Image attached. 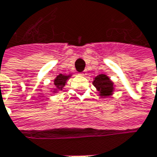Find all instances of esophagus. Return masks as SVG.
Wrapping results in <instances>:
<instances>
[{"instance_id": "34e87169", "label": "esophagus", "mask_w": 157, "mask_h": 157, "mask_svg": "<svg viewBox=\"0 0 157 157\" xmlns=\"http://www.w3.org/2000/svg\"><path fill=\"white\" fill-rule=\"evenodd\" d=\"M86 74H87V73H86V71H82L81 73H80V75L81 76H86Z\"/></svg>"}]
</instances>
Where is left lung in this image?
Returning a JSON list of instances; mask_svg holds the SVG:
<instances>
[{
	"label": "left lung",
	"instance_id": "obj_1",
	"mask_svg": "<svg viewBox=\"0 0 157 157\" xmlns=\"http://www.w3.org/2000/svg\"><path fill=\"white\" fill-rule=\"evenodd\" d=\"M93 85L96 87L97 91L100 93V96L102 98L110 97L113 94L114 85L109 77L105 74H100L95 77L93 81Z\"/></svg>",
	"mask_w": 157,
	"mask_h": 157
}]
</instances>
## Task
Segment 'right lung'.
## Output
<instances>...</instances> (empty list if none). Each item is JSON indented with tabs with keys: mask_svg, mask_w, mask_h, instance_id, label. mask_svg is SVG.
Segmentation results:
<instances>
[{
	"mask_svg": "<svg viewBox=\"0 0 157 157\" xmlns=\"http://www.w3.org/2000/svg\"><path fill=\"white\" fill-rule=\"evenodd\" d=\"M71 74L70 75H63V74H59L56 77V78L54 79V87L52 88V92L54 94H57V92L62 91L66 84L67 80L71 78Z\"/></svg>",
	"mask_w": 157,
	"mask_h": 157,
	"instance_id": "obj_1",
	"label": "right lung"
}]
</instances>
